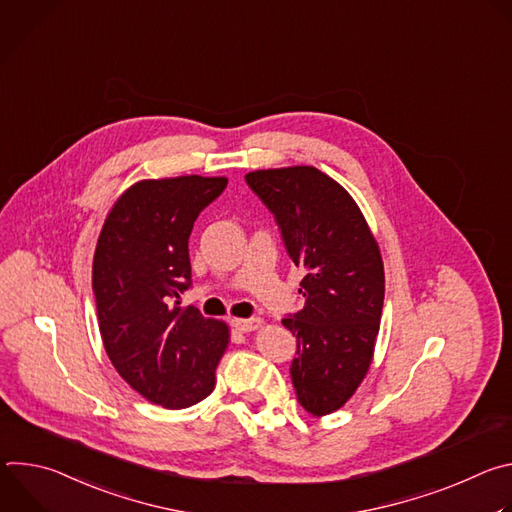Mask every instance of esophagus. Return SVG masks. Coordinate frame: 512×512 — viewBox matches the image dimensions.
<instances>
[{"label": "esophagus", "mask_w": 512, "mask_h": 512, "mask_svg": "<svg viewBox=\"0 0 512 512\" xmlns=\"http://www.w3.org/2000/svg\"><path fill=\"white\" fill-rule=\"evenodd\" d=\"M233 326L239 332H253L263 326V320L261 318H237V320H233Z\"/></svg>", "instance_id": "1"}]
</instances>
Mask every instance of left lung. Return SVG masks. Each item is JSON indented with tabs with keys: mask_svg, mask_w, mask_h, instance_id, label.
<instances>
[{
	"mask_svg": "<svg viewBox=\"0 0 512 512\" xmlns=\"http://www.w3.org/2000/svg\"><path fill=\"white\" fill-rule=\"evenodd\" d=\"M273 212L287 255L304 269V310L281 324L296 336L298 401L312 415L338 411L367 377L385 300L379 245L354 198L314 166L245 176Z\"/></svg>",
	"mask_w": 512,
	"mask_h": 512,
	"instance_id": "obj_1",
	"label": "left lung"
}]
</instances>
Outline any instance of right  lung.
I'll return each mask as SVG.
<instances>
[{"mask_svg": "<svg viewBox=\"0 0 512 512\" xmlns=\"http://www.w3.org/2000/svg\"><path fill=\"white\" fill-rule=\"evenodd\" d=\"M227 178L141 180L111 206L93 259L101 338L123 381L166 409H186L216 385L229 326L180 306L190 287L188 239Z\"/></svg>", "mask_w": 512, "mask_h": 512, "instance_id": "add662e5", "label": "right lung"}]
</instances>
